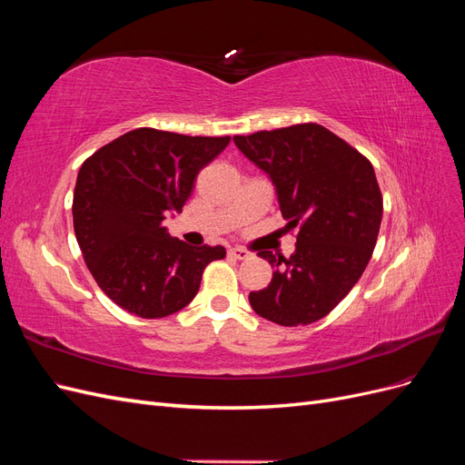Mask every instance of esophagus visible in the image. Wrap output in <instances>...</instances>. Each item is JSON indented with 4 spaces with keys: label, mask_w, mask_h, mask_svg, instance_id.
<instances>
[{
    "label": "esophagus",
    "mask_w": 465,
    "mask_h": 465,
    "mask_svg": "<svg viewBox=\"0 0 465 465\" xmlns=\"http://www.w3.org/2000/svg\"><path fill=\"white\" fill-rule=\"evenodd\" d=\"M229 256H232L236 260H248L252 254H250L248 250H244V248H231L229 250Z\"/></svg>",
    "instance_id": "34e87169"
}]
</instances>
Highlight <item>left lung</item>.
<instances>
[{
  "label": "left lung",
  "instance_id": "obj_1",
  "mask_svg": "<svg viewBox=\"0 0 465 465\" xmlns=\"http://www.w3.org/2000/svg\"><path fill=\"white\" fill-rule=\"evenodd\" d=\"M236 147L275 186L279 209L299 227L291 258L258 252L275 267L250 292L254 312L306 326L340 304L367 267L382 223V193L369 159L320 124L234 135Z\"/></svg>",
  "mask_w": 465,
  "mask_h": 465
}]
</instances>
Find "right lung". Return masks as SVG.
<instances>
[{
	"mask_svg": "<svg viewBox=\"0 0 465 465\" xmlns=\"http://www.w3.org/2000/svg\"><path fill=\"white\" fill-rule=\"evenodd\" d=\"M231 137H200L137 128L81 164L74 229L83 258L110 301L139 318H164L188 306L205 265L223 246H190L164 219L182 211L193 180Z\"/></svg>",
	"mask_w": 465,
	"mask_h": 465,
	"instance_id": "obj_1",
	"label": "right lung"
}]
</instances>
